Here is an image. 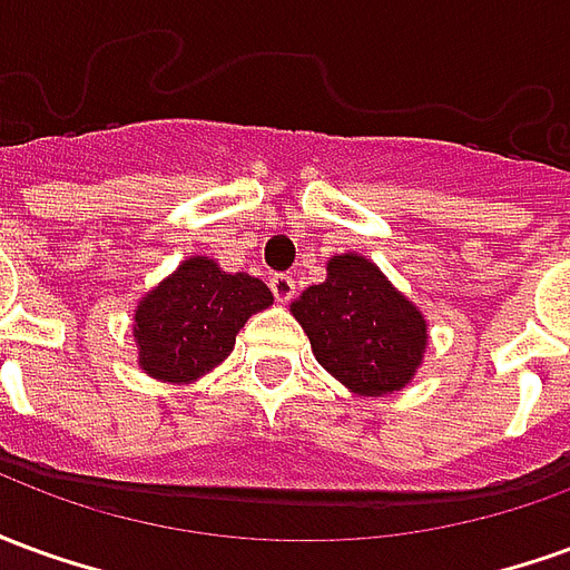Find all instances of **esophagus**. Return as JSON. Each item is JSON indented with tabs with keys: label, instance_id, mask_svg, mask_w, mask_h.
<instances>
[{
	"label": "esophagus",
	"instance_id": "obj_1",
	"mask_svg": "<svg viewBox=\"0 0 570 570\" xmlns=\"http://www.w3.org/2000/svg\"><path fill=\"white\" fill-rule=\"evenodd\" d=\"M268 286H272V293L277 302H289V298L296 296V281H293L289 274H274L272 281H268Z\"/></svg>",
	"mask_w": 570,
	"mask_h": 570
}]
</instances>
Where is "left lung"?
Wrapping results in <instances>:
<instances>
[{"mask_svg": "<svg viewBox=\"0 0 570 570\" xmlns=\"http://www.w3.org/2000/svg\"><path fill=\"white\" fill-rule=\"evenodd\" d=\"M323 370L357 396L403 391L424 363L428 321L360 253L326 262V281L289 305Z\"/></svg>", "mask_w": 570, "mask_h": 570, "instance_id": "obj_1", "label": "left lung"}]
</instances>
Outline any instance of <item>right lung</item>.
Here are the masks:
<instances>
[{"instance_id":"right-lung-1","label":"right lung","mask_w":570,"mask_h":570,"mask_svg":"<svg viewBox=\"0 0 570 570\" xmlns=\"http://www.w3.org/2000/svg\"><path fill=\"white\" fill-rule=\"evenodd\" d=\"M272 302L259 277L223 272L210 256H188L137 302V363L158 382H198L235 351L244 323Z\"/></svg>"}]
</instances>
